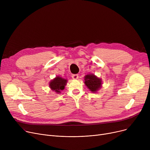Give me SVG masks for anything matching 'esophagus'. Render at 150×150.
<instances>
[{"instance_id": "34e87169", "label": "esophagus", "mask_w": 150, "mask_h": 150, "mask_svg": "<svg viewBox=\"0 0 150 150\" xmlns=\"http://www.w3.org/2000/svg\"><path fill=\"white\" fill-rule=\"evenodd\" d=\"M72 77L73 79H74V80H76V79H78V74L73 75L72 76Z\"/></svg>"}]
</instances>
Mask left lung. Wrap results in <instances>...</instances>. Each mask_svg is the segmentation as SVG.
Listing matches in <instances>:
<instances>
[{"mask_svg":"<svg viewBox=\"0 0 150 150\" xmlns=\"http://www.w3.org/2000/svg\"><path fill=\"white\" fill-rule=\"evenodd\" d=\"M84 83L92 92L97 91L101 87V80L94 75H87L84 77Z\"/></svg>","mask_w":150,"mask_h":150,"instance_id":"left-lung-1","label":"left lung"}]
</instances>
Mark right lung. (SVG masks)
Here are the masks:
<instances>
[{"label":"right lung","mask_w":150,"mask_h":150,"mask_svg":"<svg viewBox=\"0 0 150 150\" xmlns=\"http://www.w3.org/2000/svg\"><path fill=\"white\" fill-rule=\"evenodd\" d=\"M67 83V80L64 79L61 77L57 76L53 79L52 81H50L49 86L52 90L58 93H60L61 90H63L64 89L65 86Z\"/></svg>","instance_id":"add662e5"}]
</instances>
